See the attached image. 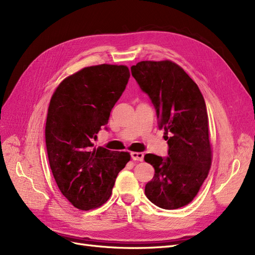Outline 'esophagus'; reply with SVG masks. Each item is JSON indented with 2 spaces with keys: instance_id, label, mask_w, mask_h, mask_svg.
<instances>
[{
  "instance_id": "obj_1",
  "label": "esophagus",
  "mask_w": 255,
  "mask_h": 255,
  "mask_svg": "<svg viewBox=\"0 0 255 255\" xmlns=\"http://www.w3.org/2000/svg\"><path fill=\"white\" fill-rule=\"evenodd\" d=\"M130 157H132L133 160L141 161V160H143V153H141V152H130Z\"/></svg>"
}]
</instances>
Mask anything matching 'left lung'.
Wrapping results in <instances>:
<instances>
[{
  "label": "left lung",
  "mask_w": 255,
  "mask_h": 255,
  "mask_svg": "<svg viewBox=\"0 0 255 255\" xmlns=\"http://www.w3.org/2000/svg\"><path fill=\"white\" fill-rule=\"evenodd\" d=\"M130 71L155 107L169 146L167 157L144 155L155 170L144 194L156 206L175 210L194 200L212 165L204 98L189 75L170 60L140 61Z\"/></svg>",
  "instance_id": "left-lung-1"
}]
</instances>
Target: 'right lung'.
<instances>
[{
    "mask_svg": "<svg viewBox=\"0 0 255 255\" xmlns=\"http://www.w3.org/2000/svg\"><path fill=\"white\" fill-rule=\"evenodd\" d=\"M128 79L127 66L86 67L66 78L52 96L45 123L49 163L60 192L79 210L104 204L130 158L128 152L92 143Z\"/></svg>",
    "mask_w": 255,
    "mask_h": 255,
    "instance_id": "1",
    "label": "right lung"
}]
</instances>
